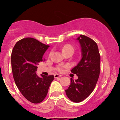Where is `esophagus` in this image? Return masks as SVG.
<instances>
[{
	"label": "esophagus",
	"instance_id": "esophagus-1",
	"mask_svg": "<svg viewBox=\"0 0 120 120\" xmlns=\"http://www.w3.org/2000/svg\"><path fill=\"white\" fill-rule=\"evenodd\" d=\"M61 75H58V74H55V75H54V77L55 78H58V77H61Z\"/></svg>",
	"mask_w": 120,
	"mask_h": 120
}]
</instances>
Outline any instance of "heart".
<instances>
[{"label": "heart", "instance_id": "1", "mask_svg": "<svg viewBox=\"0 0 120 120\" xmlns=\"http://www.w3.org/2000/svg\"><path fill=\"white\" fill-rule=\"evenodd\" d=\"M68 51H73L74 52V48L70 44H66L64 46V47L62 48V52H68ZM62 67H59L58 68V70L61 71H62Z\"/></svg>", "mask_w": 120, "mask_h": 120}]
</instances>
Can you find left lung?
<instances>
[{"mask_svg": "<svg viewBox=\"0 0 120 120\" xmlns=\"http://www.w3.org/2000/svg\"><path fill=\"white\" fill-rule=\"evenodd\" d=\"M76 40L80 43L82 58L71 72L78 78L75 81L71 78L70 85L65 93L70 100L79 103L87 98L96 87L100 72V55L94 40L83 35Z\"/></svg>", "mask_w": 120, "mask_h": 120, "instance_id": "obj_1", "label": "left lung"}]
</instances>
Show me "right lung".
Returning <instances> with one entry per match:
<instances>
[{
	"label": "right lung",
	"mask_w": 120,
	"mask_h": 120,
	"mask_svg": "<svg viewBox=\"0 0 120 120\" xmlns=\"http://www.w3.org/2000/svg\"><path fill=\"white\" fill-rule=\"evenodd\" d=\"M49 45L33 38H26L17 42L11 54L14 79L22 95L33 103L41 102L47 96L53 75L39 77L37 65L43 61V55Z\"/></svg>",
	"instance_id": "obj_1"
}]
</instances>
